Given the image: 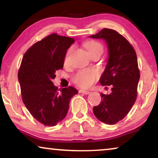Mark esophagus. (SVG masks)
I'll return each instance as SVG.
<instances>
[{
  "mask_svg": "<svg viewBox=\"0 0 158 158\" xmlns=\"http://www.w3.org/2000/svg\"><path fill=\"white\" fill-rule=\"evenodd\" d=\"M79 93H81V94H85V95H88L90 94V92L88 91V90H79Z\"/></svg>",
  "mask_w": 158,
  "mask_h": 158,
  "instance_id": "obj_1",
  "label": "esophagus"
}]
</instances>
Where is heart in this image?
<instances>
[{
    "mask_svg": "<svg viewBox=\"0 0 158 158\" xmlns=\"http://www.w3.org/2000/svg\"><path fill=\"white\" fill-rule=\"evenodd\" d=\"M85 47L88 53L93 52L96 50L103 52V47L100 43L94 41H89L85 44ZM98 76V71L91 69H85L81 70L75 76V83L83 88H88L96 82Z\"/></svg>",
    "mask_w": 158,
    "mask_h": 158,
    "instance_id": "heart-1",
    "label": "heart"
}]
</instances>
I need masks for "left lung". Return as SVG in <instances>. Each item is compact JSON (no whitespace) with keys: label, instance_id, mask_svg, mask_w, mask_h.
Wrapping results in <instances>:
<instances>
[{"label":"left lung","instance_id":"8db88e82","mask_svg":"<svg viewBox=\"0 0 158 158\" xmlns=\"http://www.w3.org/2000/svg\"><path fill=\"white\" fill-rule=\"evenodd\" d=\"M89 37L101 39L107 45V63L99 82L112 87L110 94L101 93V102L93 111L101 122L114 124L127 116L137 98L140 77L137 55L128 41L115 30L103 29Z\"/></svg>","mask_w":158,"mask_h":158}]
</instances>
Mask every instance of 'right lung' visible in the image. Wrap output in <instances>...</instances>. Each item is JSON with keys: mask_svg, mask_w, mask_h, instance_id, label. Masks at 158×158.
Here are the masks:
<instances>
[{"mask_svg": "<svg viewBox=\"0 0 158 158\" xmlns=\"http://www.w3.org/2000/svg\"><path fill=\"white\" fill-rule=\"evenodd\" d=\"M74 42L73 38L50 34L32 45L21 61L18 78L23 102L32 116L44 126H55L63 120L70 99L78 94L72 86L58 90L52 83Z\"/></svg>", "mask_w": 158, "mask_h": 158, "instance_id": "obj_1", "label": "right lung"}]
</instances>
